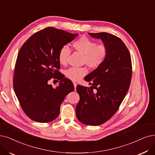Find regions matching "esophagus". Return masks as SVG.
I'll use <instances>...</instances> for the list:
<instances>
[{
    "label": "esophagus",
    "instance_id": "1",
    "mask_svg": "<svg viewBox=\"0 0 155 155\" xmlns=\"http://www.w3.org/2000/svg\"><path fill=\"white\" fill-rule=\"evenodd\" d=\"M73 84H74V88H75V90H76V86H77V84L76 83H73Z\"/></svg>",
    "mask_w": 155,
    "mask_h": 155
}]
</instances>
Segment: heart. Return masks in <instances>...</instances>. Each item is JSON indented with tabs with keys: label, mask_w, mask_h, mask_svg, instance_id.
Wrapping results in <instances>:
<instances>
[{
	"label": "heart",
	"mask_w": 155,
	"mask_h": 155,
	"mask_svg": "<svg viewBox=\"0 0 155 155\" xmlns=\"http://www.w3.org/2000/svg\"><path fill=\"white\" fill-rule=\"evenodd\" d=\"M73 47L77 51L83 54V62L91 69H95L104 62L107 57L108 48L104 45H97L96 41L86 36H82L73 43ZM71 54L69 48L64 46L58 53V60L60 64L66 65ZM88 71L84 67L70 68L65 72L67 78L73 81H78L83 78Z\"/></svg>",
	"instance_id": "b5f03b06"
}]
</instances>
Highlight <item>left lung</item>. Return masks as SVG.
Wrapping results in <instances>:
<instances>
[{"instance_id": "left-lung-1", "label": "left lung", "mask_w": 155, "mask_h": 155, "mask_svg": "<svg viewBox=\"0 0 155 155\" xmlns=\"http://www.w3.org/2000/svg\"><path fill=\"white\" fill-rule=\"evenodd\" d=\"M88 34L102 41L108 55L102 65L84 78L92 84V90L77 86L80 100L76 114L83 124L97 126L113 117L126 96L132 79V61L128 48L119 38L107 32ZM93 88L96 89L95 93Z\"/></svg>"}]
</instances>
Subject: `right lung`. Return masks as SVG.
<instances>
[{"label":"right lung","mask_w":155,"mask_h":155,"mask_svg":"<svg viewBox=\"0 0 155 155\" xmlns=\"http://www.w3.org/2000/svg\"><path fill=\"white\" fill-rule=\"evenodd\" d=\"M78 35L47 27L21 46L15 64L13 88L23 110L32 120L48 123L56 119L65 96L74 90L70 80L59 74L58 53ZM51 78L60 80L56 88L47 83Z\"/></svg>","instance_id":"obj_1"}]
</instances>
